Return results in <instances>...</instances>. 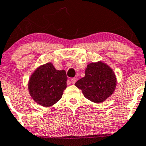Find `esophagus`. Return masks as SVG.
I'll list each match as a JSON object with an SVG mask.
<instances>
[{
  "instance_id": "obj_1",
  "label": "esophagus",
  "mask_w": 146,
  "mask_h": 146,
  "mask_svg": "<svg viewBox=\"0 0 146 146\" xmlns=\"http://www.w3.org/2000/svg\"><path fill=\"white\" fill-rule=\"evenodd\" d=\"M77 81V78H71V80H70V82H71L72 84H75L76 82Z\"/></svg>"
}]
</instances>
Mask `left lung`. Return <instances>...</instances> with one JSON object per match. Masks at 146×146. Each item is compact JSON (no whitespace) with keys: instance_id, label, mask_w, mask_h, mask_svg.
<instances>
[{"instance_id":"obj_1","label":"left lung","mask_w":146,"mask_h":146,"mask_svg":"<svg viewBox=\"0 0 146 146\" xmlns=\"http://www.w3.org/2000/svg\"><path fill=\"white\" fill-rule=\"evenodd\" d=\"M116 84L117 78L111 67L103 61H98L87 64L85 76L77 81L75 85L86 98L101 104L113 94Z\"/></svg>"}]
</instances>
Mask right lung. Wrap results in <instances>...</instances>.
<instances>
[{
	"mask_svg": "<svg viewBox=\"0 0 146 146\" xmlns=\"http://www.w3.org/2000/svg\"><path fill=\"white\" fill-rule=\"evenodd\" d=\"M64 70H58L52 62L40 65L29 78L28 90L32 99L44 107H50L61 99L67 87Z\"/></svg>",
	"mask_w": 146,
	"mask_h": 146,
	"instance_id": "1",
	"label": "right lung"
}]
</instances>
